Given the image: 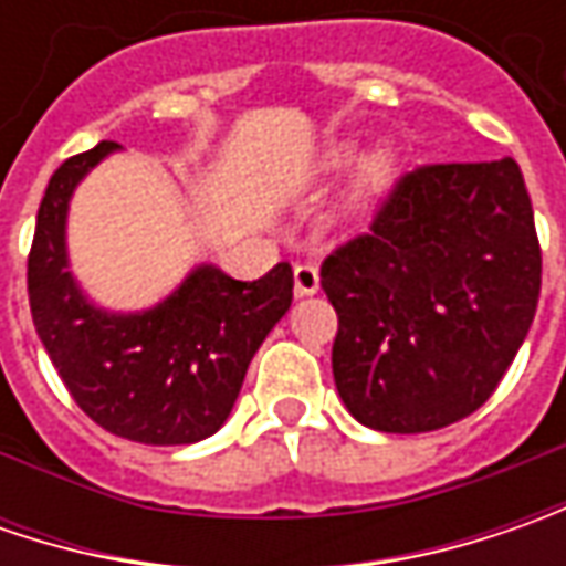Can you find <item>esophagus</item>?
I'll return each instance as SVG.
<instances>
[{
    "label": "esophagus",
    "instance_id": "34e87169",
    "mask_svg": "<svg viewBox=\"0 0 566 566\" xmlns=\"http://www.w3.org/2000/svg\"><path fill=\"white\" fill-rule=\"evenodd\" d=\"M293 280H295V295H298V298L315 295L317 290H321V273H317L315 264H295Z\"/></svg>",
    "mask_w": 566,
    "mask_h": 566
}]
</instances>
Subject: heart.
Here are the masks:
<instances>
[{
	"mask_svg": "<svg viewBox=\"0 0 566 566\" xmlns=\"http://www.w3.org/2000/svg\"><path fill=\"white\" fill-rule=\"evenodd\" d=\"M359 160V144L356 142H331L317 150L315 157L305 166L308 179H331L346 172L349 166ZM397 172V154L390 147H375L371 154H365L353 172V182L343 195V217L346 220H361L371 207L378 205L380 195L394 182Z\"/></svg>",
	"mask_w": 566,
	"mask_h": 566,
	"instance_id": "obj_1",
	"label": "heart"
}]
</instances>
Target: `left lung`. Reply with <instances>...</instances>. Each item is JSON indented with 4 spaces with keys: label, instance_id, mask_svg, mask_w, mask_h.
Returning a JSON list of instances; mask_svg holds the SVG:
<instances>
[{
    "label": "left lung",
    "instance_id": "obj_1",
    "mask_svg": "<svg viewBox=\"0 0 566 566\" xmlns=\"http://www.w3.org/2000/svg\"><path fill=\"white\" fill-rule=\"evenodd\" d=\"M334 380L356 422L422 434L494 394L542 290L533 201L511 157L409 172L368 235L321 268Z\"/></svg>",
    "mask_w": 566,
    "mask_h": 566
}]
</instances>
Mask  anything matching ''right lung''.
<instances>
[{"label": "right lung", "mask_w": 566, "mask_h": 566, "mask_svg": "<svg viewBox=\"0 0 566 566\" xmlns=\"http://www.w3.org/2000/svg\"><path fill=\"white\" fill-rule=\"evenodd\" d=\"M97 144L59 166L36 210L28 293L33 327L75 402L106 431L138 444H198L229 419L258 346L293 305V268L254 283L195 264L157 305L116 312L77 283L69 258L75 188L106 157Z\"/></svg>", "instance_id": "right-lung-1"}]
</instances>
